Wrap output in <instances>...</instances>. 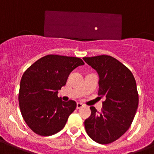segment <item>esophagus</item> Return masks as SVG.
<instances>
[{"mask_svg": "<svg viewBox=\"0 0 154 154\" xmlns=\"http://www.w3.org/2000/svg\"><path fill=\"white\" fill-rule=\"evenodd\" d=\"M82 107H84V104H82L81 103H77V109H80Z\"/></svg>", "mask_w": 154, "mask_h": 154, "instance_id": "34e87169", "label": "esophagus"}]
</instances>
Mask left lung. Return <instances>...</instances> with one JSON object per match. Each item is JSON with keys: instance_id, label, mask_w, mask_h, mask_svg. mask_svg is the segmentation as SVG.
Here are the masks:
<instances>
[{"instance_id": "8db88e82", "label": "left lung", "mask_w": 154, "mask_h": 154, "mask_svg": "<svg viewBox=\"0 0 154 154\" xmlns=\"http://www.w3.org/2000/svg\"><path fill=\"white\" fill-rule=\"evenodd\" d=\"M98 73V95L105 97L101 112L91 106V115L84 122L91 139L107 144L122 136L130 128L138 106L135 79L122 63L109 55L84 57Z\"/></svg>"}]
</instances>
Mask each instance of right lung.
I'll return each mask as SVG.
<instances>
[{
  "mask_svg": "<svg viewBox=\"0 0 154 154\" xmlns=\"http://www.w3.org/2000/svg\"><path fill=\"white\" fill-rule=\"evenodd\" d=\"M76 57L48 54L32 64L20 80L19 105L27 125L41 136H51L64 128L77 107L74 100L64 102L57 93L66 84L69 74L84 65Z\"/></svg>",
  "mask_w": 154,
  "mask_h": 154,
  "instance_id": "right-lung-1",
  "label": "right lung"
}]
</instances>
